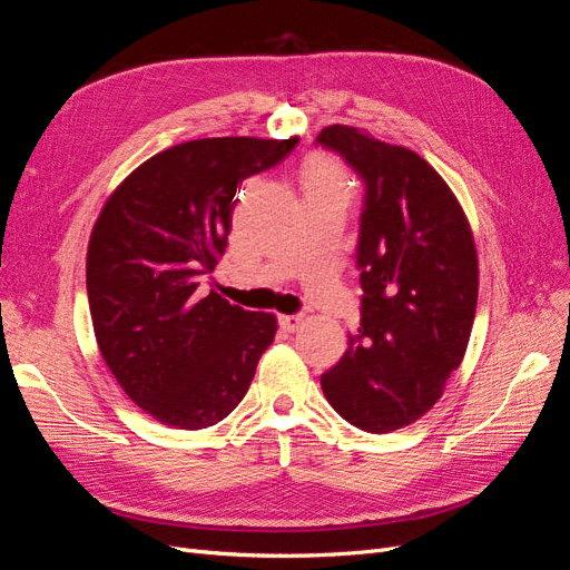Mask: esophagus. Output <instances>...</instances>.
<instances>
[{"label":"esophagus","instance_id":"1","mask_svg":"<svg viewBox=\"0 0 570 570\" xmlns=\"http://www.w3.org/2000/svg\"><path fill=\"white\" fill-rule=\"evenodd\" d=\"M278 323H281L283 331L295 333V331H299V327H302L304 316L302 314H283V316H278Z\"/></svg>","mask_w":570,"mask_h":570}]
</instances>
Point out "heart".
<instances>
[{
    "label": "heart",
    "instance_id": "b5f03b06",
    "mask_svg": "<svg viewBox=\"0 0 570 570\" xmlns=\"http://www.w3.org/2000/svg\"><path fill=\"white\" fill-rule=\"evenodd\" d=\"M350 176L344 166L333 159L325 157V154H316V157H308L302 168V187H304V199L312 197H333L347 204L352 187Z\"/></svg>",
    "mask_w": 570,
    "mask_h": 570
}]
</instances>
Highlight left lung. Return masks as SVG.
Here are the masks:
<instances>
[{"mask_svg": "<svg viewBox=\"0 0 570 570\" xmlns=\"http://www.w3.org/2000/svg\"><path fill=\"white\" fill-rule=\"evenodd\" d=\"M318 147L364 183L361 323L321 375L325 400L366 433L419 421L459 368L478 304V256L456 197L416 151L327 126Z\"/></svg>", "mask_w": 570, "mask_h": 570, "instance_id": "8db88e82", "label": "left lung"}]
</instances>
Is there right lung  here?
<instances>
[{
  "mask_svg": "<svg viewBox=\"0 0 570 570\" xmlns=\"http://www.w3.org/2000/svg\"><path fill=\"white\" fill-rule=\"evenodd\" d=\"M295 140L209 137L170 147L118 185L88 247L99 352L130 400L183 430L216 425L243 402L275 316L202 295L226 254L235 193L278 166Z\"/></svg>",
  "mask_w": 570,
  "mask_h": 570,
  "instance_id": "add662e5",
  "label": "right lung"
}]
</instances>
